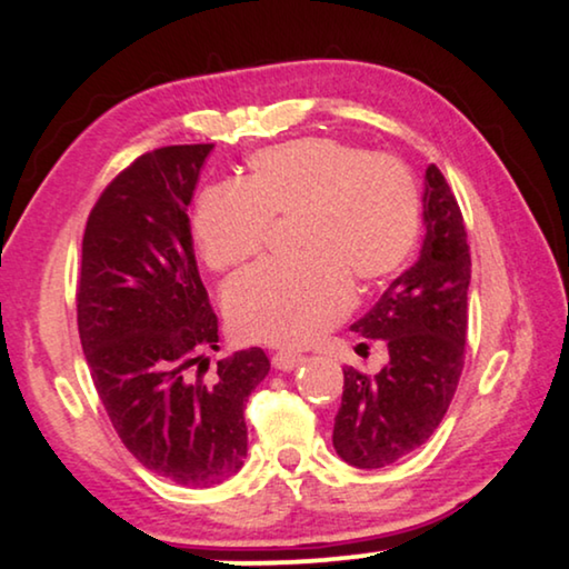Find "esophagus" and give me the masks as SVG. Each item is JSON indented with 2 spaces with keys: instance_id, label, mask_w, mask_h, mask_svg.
Wrapping results in <instances>:
<instances>
[{
  "instance_id": "1",
  "label": "esophagus",
  "mask_w": 569,
  "mask_h": 569,
  "mask_svg": "<svg viewBox=\"0 0 569 569\" xmlns=\"http://www.w3.org/2000/svg\"><path fill=\"white\" fill-rule=\"evenodd\" d=\"M302 360H306V357H302V355H295V352H277L274 357H271V365H274L277 370L290 372V370H295V368H300Z\"/></svg>"
}]
</instances>
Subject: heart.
<instances>
[{
	"label": "heart",
	"instance_id": "b5f03b06",
	"mask_svg": "<svg viewBox=\"0 0 569 569\" xmlns=\"http://www.w3.org/2000/svg\"><path fill=\"white\" fill-rule=\"evenodd\" d=\"M287 230L290 261H267L224 287L232 333L269 347H302L341 321L357 292L388 282L419 236L415 176L391 154L329 137L267 147L240 186H212L193 209V238L209 269L228 271Z\"/></svg>",
	"mask_w": 569,
	"mask_h": 569
}]
</instances>
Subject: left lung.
<instances>
[{"instance_id":"8db88e82","label":"left lung","mask_w":569,"mask_h":569,"mask_svg":"<svg viewBox=\"0 0 569 569\" xmlns=\"http://www.w3.org/2000/svg\"><path fill=\"white\" fill-rule=\"evenodd\" d=\"M425 228L415 267L352 326L388 347V365L378 376L345 368L333 448L357 469H383L425 446L461 380L471 253L461 207L438 166L425 173Z\"/></svg>"}]
</instances>
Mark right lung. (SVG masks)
I'll use <instances>...</instances> for the list:
<instances>
[{"label":"right lung","instance_id":"add662e5","mask_svg":"<svg viewBox=\"0 0 569 569\" xmlns=\"http://www.w3.org/2000/svg\"><path fill=\"white\" fill-rule=\"evenodd\" d=\"M212 147H160L123 168L88 217L77 282V329L113 430L144 469L183 487L243 466L246 401L269 372L251 347L217 362L212 383L186 380L220 339L186 214Z\"/></svg>","mask_w":569,"mask_h":569}]
</instances>
